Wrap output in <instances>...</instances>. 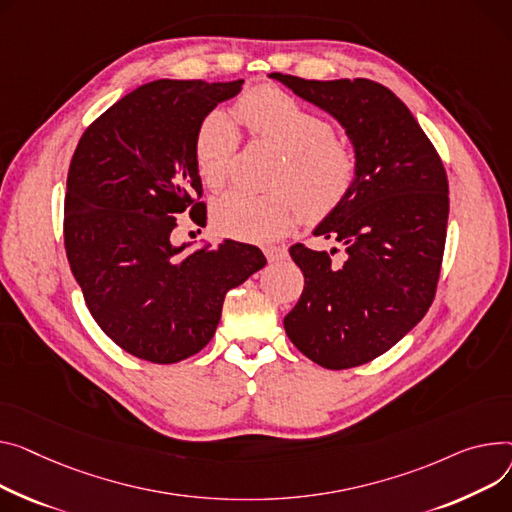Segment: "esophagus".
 <instances>
[{"instance_id":"obj_1","label":"esophagus","mask_w":512,"mask_h":512,"mask_svg":"<svg viewBox=\"0 0 512 512\" xmlns=\"http://www.w3.org/2000/svg\"><path fill=\"white\" fill-rule=\"evenodd\" d=\"M263 253H265V257H267V261H271V263H276V261H282L286 255H288V251H286V247H265L263 249Z\"/></svg>"}]
</instances>
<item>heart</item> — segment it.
<instances>
[{"mask_svg": "<svg viewBox=\"0 0 512 512\" xmlns=\"http://www.w3.org/2000/svg\"><path fill=\"white\" fill-rule=\"evenodd\" d=\"M255 142L284 152L271 179L274 193L232 189L212 206L214 228L236 241L269 243L284 236L294 222H321L352 195L360 177V160L348 142L335 138L329 119L306 109L286 90L263 84L247 90L236 102ZM241 131L222 111L201 119L193 158L197 175L210 189H220L241 150Z\"/></svg>", "mask_w": 512, "mask_h": 512, "instance_id": "heart-1", "label": "heart"}]
</instances>
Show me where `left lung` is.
<instances>
[{
    "label": "left lung",
    "mask_w": 512,
    "mask_h": 512,
    "mask_svg": "<svg viewBox=\"0 0 512 512\" xmlns=\"http://www.w3.org/2000/svg\"><path fill=\"white\" fill-rule=\"evenodd\" d=\"M269 76L342 123L360 160L356 189L315 228L344 245V261H333L337 249L292 245L304 290L284 319L306 358L329 370L354 368L393 348L430 309L447 241V170L383 84Z\"/></svg>",
    "instance_id": "left-lung-1"
}]
</instances>
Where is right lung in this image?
<instances>
[{"label": "right lung", "instance_id": "obj_1", "mask_svg": "<svg viewBox=\"0 0 512 512\" xmlns=\"http://www.w3.org/2000/svg\"><path fill=\"white\" fill-rule=\"evenodd\" d=\"M245 80H156L94 119L67 173L63 243L90 315L127 354L156 364L210 344L224 296L267 259L236 241L183 253L173 238L208 206L193 158L195 131Z\"/></svg>", "mask_w": 512, "mask_h": 512}]
</instances>
